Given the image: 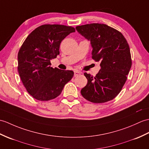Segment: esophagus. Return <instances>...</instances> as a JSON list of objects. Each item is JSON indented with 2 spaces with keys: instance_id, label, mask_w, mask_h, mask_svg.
Wrapping results in <instances>:
<instances>
[{
  "instance_id": "1",
  "label": "esophagus",
  "mask_w": 149,
  "mask_h": 149,
  "mask_svg": "<svg viewBox=\"0 0 149 149\" xmlns=\"http://www.w3.org/2000/svg\"><path fill=\"white\" fill-rule=\"evenodd\" d=\"M82 74L81 72H79V71H77V70H75L74 71V76L76 77V76H78L79 75H81Z\"/></svg>"
}]
</instances>
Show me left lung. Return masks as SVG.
Segmentation results:
<instances>
[{"mask_svg": "<svg viewBox=\"0 0 149 149\" xmlns=\"http://www.w3.org/2000/svg\"><path fill=\"white\" fill-rule=\"evenodd\" d=\"M76 30L90 40L91 58L101 66L95 77L84 73L88 83L81 95L95 103L110 101L122 90L132 65L129 44L119 31L105 24H86Z\"/></svg>", "mask_w": 149, "mask_h": 149, "instance_id": "obj_1", "label": "left lung"}]
</instances>
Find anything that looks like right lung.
Instances as JSON below:
<instances>
[{"label":"right lung","instance_id":"add662e5","mask_svg":"<svg viewBox=\"0 0 149 149\" xmlns=\"http://www.w3.org/2000/svg\"><path fill=\"white\" fill-rule=\"evenodd\" d=\"M75 31L70 26L47 24L36 28L23 42L18 54V70L33 98L43 102L54 99L73 77V71L53 68L50 60L60 54L61 41Z\"/></svg>","mask_w":149,"mask_h":149}]
</instances>
